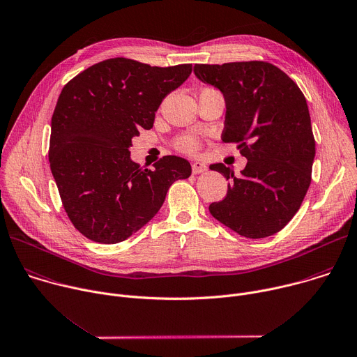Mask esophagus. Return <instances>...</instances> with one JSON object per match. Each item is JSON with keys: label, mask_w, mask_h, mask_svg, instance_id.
<instances>
[{"label": "esophagus", "mask_w": 357, "mask_h": 357, "mask_svg": "<svg viewBox=\"0 0 357 357\" xmlns=\"http://www.w3.org/2000/svg\"><path fill=\"white\" fill-rule=\"evenodd\" d=\"M207 171V165L204 162H200V161H196L192 164V172L193 174H202V172H206Z\"/></svg>", "instance_id": "34e87169"}]
</instances>
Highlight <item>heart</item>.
<instances>
[{
	"label": "heart",
	"mask_w": 357,
	"mask_h": 357,
	"mask_svg": "<svg viewBox=\"0 0 357 357\" xmlns=\"http://www.w3.org/2000/svg\"><path fill=\"white\" fill-rule=\"evenodd\" d=\"M175 149L182 151V153H186V154H195L197 150H199V140L193 136V135H182V136H178L175 139V143H174Z\"/></svg>",
	"instance_id": "b5f03b06"
}]
</instances>
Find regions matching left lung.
I'll list each match as a JSON object with an SVG mask.
<instances>
[{
	"label": "left lung",
	"mask_w": 357,
	"mask_h": 357,
	"mask_svg": "<svg viewBox=\"0 0 357 357\" xmlns=\"http://www.w3.org/2000/svg\"><path fill=\"white\" fill-rule=\"evenodd\" d=\"M195 74L222 92L221 140L238 144L248 160L240 176L224 164L210 165L229 183L227 196L208 210L247 238L273 235L298 211L311 183L315 140L305 96L268 61L195 64Z\"/></svg>",
	"instance_id": "left-lung-1"
}]
</instances>
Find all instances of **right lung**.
Instances as JSON below:
<instances>
[{"instance_id":"obj_1","label":"right lung","mask_w":357,"mask_h":357,"mask_svg":"<svg viewBox=\"0 0 357 357\" xmlns=\"http://www.w3.org/2000/svg\"><path fill=\"white\" fill-rule=\"evenodd\" d=\"M192 64L151 67L116 57L70 79L52 116L49 162L73 225L99 244L122 243L161 208L169 186L190 164L175 155L154 169L130 160L132 139L150 130L162 99L181 86Z\"/></svg>"}]
</instances>
